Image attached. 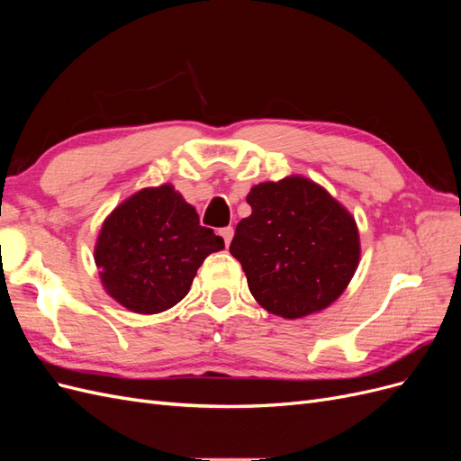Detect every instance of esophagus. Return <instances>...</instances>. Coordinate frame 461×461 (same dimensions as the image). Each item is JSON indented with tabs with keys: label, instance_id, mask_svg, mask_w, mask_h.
<instances>
[{
	"label": "esophagus",
	"instance_id": "esophagus-1",
	"mask_svg": "<svg viewBox=\"0 0 461 461\" xmlns=\"http://www.w3.org/2000/svg\"><path fill=\"white\" fill-rule=\"evenodd\" d=\"M219 234L222 236V240H225V244L229 246L230 240H232V236H234V229L232 227H225V229L219 230Z\"/></svg>",
	"mask_w": 461,
	"mask_h": 461
}]
</instances>
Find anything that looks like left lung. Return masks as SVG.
I'll list each match as a JSON object with an SVG mask.
<instances>
[{
  "label": "left lung",
  "mask_w": 461,
  "mask_h": 461,
  "mask_svg": "<svg viewBox=\"0 0 461 461\" xmlns=\"http://www.w3.org/2000/svg\"><path fill=\"white\" fill-rule=\"evenodd\" d=\"M249 217L236 225L230 254L263 310L285 319L337 300L359 263L356 219L313 180L292 175L249 190Z\"/></svg>",
  "instance_id": "left-lung-1"
}]
</instances>
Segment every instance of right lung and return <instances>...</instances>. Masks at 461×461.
<instances>
[{
	"mask_svg": "<svg viewBox=\"0 0 461 461\" xmlns=\"http://www.w3.org/2000/svg\"><path fill=\"white\" fill-rule=\"evenodd\" d=\"M225 248L221 236L171 186L142 188L104 221L94 259L107 294L134 313L173 308L203 259Z\"/></svg>",
	"mask_w": 461,
	"mask_h": 461,
	"instance_id": "right-lung-1",
	"label": "right lung"
}]
</instances>
